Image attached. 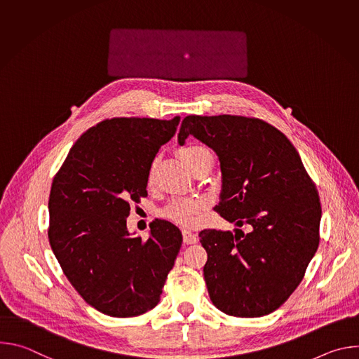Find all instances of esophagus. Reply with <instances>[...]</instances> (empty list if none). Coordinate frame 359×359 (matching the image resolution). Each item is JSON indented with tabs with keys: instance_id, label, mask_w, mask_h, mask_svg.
<instances>
[{
	"instance_id": "esophagus-1",
	"label": "esophagus",
	"mask_w": 359,
	"mask_h": 359,
	"mask_svg": "<svg viewBox=\"0 0 359 359\" xmlns=\"http://www.w3.org/2000/svg\"><path fill=\"white\" fill-rule=\"evenodd\" d=\"M197 236L189 230H183V241L184 244H196L197 243Z\"/></svg>"
}]
</instances>
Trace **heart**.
<instances>
[{
	"instance_id": "heart-1",
	"label": "heart",
	"mask_w": 359,
	"mask_h": 359,
	"mask_svg": "<svg viewBox=\"0 0 359 359\" xmlns=\"http://www.w3.org/2000/svg\"><path fill=\"white\" fill-rule=\"evenodd\" d=\"M179 155L182 159L187 163V166L194 170L198 165L203 162L213 159L212 153L208 147H204L201 144H186L179 147ZM155 168H156V161H153L149 173H147V180L151 182L153 176H155ZM201 209V203L196 198H189V197H175L172 198L163 209V216L177 224L183 226H190L193 224L196 215Z\"/></svg>"
}]
</instances>
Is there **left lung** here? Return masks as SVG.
Listing matches in <instances>:
<instances>
[{
	"mask_svg": "<svg viewBox=\"0 0 359 359\" xmlns=\"http://www.w3.org/2000/svg\"><path fill=\"white\" fill-rule=\"evenodd\" d=\"M189 135L219 156L223 190L215 210L238 227L251 226L247 234L198 233L210 299L227 316H267L295 291L318 248V190L287 136L259 118L189 115L179 143Z\"/></svg>",
	"mask_w": 359,
	"mask_h": 359,
	"instance_id": "obj_1",
	"label": "left lung"
}]
</instances>
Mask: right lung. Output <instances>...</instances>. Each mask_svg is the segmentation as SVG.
<instances>
[{"instance_id":"right-lung-1","label":"right lung","mask_w":359,"mask_h":359,"mask_svg":"<svg viewBox=\"0 0 359 359\" xmlns=\"http://www.w3.org/2000/svg\"><path fill=\"white\" fill-rule=\"evenodd\" d=\"M179 116L112 118L89 128L71 147L49 193L48 238L78 294L93 309L129 318L155 309L182 247V231L150 223L130 237V204L147 196V173Z\"/></svg>"}]
</instances>
